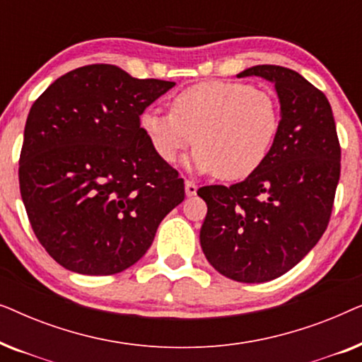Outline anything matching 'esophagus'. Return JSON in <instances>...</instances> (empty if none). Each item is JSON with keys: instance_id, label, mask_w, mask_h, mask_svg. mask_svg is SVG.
Wrapping results in <instances>:
<instances>
[{"instance_id": "obj_1", "label": "esophagus", "mask_w": 362, "mask_h": 362, "mask_svg": "<svg viewBox=\"0 0 362 362\" xmlns=\"http://www.w3.org/2000/svg\"><path fill=\"white\" fill-rule=\"evenodd\" d=\"M185 187H186V196H187V197L196 196V192H197V186L194 185V182L187 180V181L185 182Z\"/></svg>"}]
</instances>
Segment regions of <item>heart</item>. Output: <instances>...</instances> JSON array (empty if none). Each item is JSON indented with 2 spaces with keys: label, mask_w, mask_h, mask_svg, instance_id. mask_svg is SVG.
I'll list each match as a JSON object with an SVG mask.
<instances>
[{
  "label": "heart",
  "mask_w": 362,
  "mask_h": 362,
  "mask_svg": "<svg viewBox=\"0 0 362 362\" xmlns=\"http://www.w3.org/2000/svg\"><path fill=\"white\" fill-rule=\"evenodd\" d=\"M280 122V105L269 90L244 82L211 81L176 93L170 113L145 110L140 127L166 165H173L194 141L191 166L234 181L264 165Z\"/></svg>",
  "instance_id": "obj_1"
}]
</instances>
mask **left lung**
Masks as SVG:
<instances>
[{"label": "left lung", "mask_w": 362, "mask_h": 362, "mask_svg": "<svg viewBox=\"0 0 362 362\" xmlns=\"http://www.w3.org/2000/svg\"><path fill=\"white\" fill-rule=\"evenodd\" d=\"M274 82L281 122L259 170L235 185L199 187L207 214L206 259L227 279L262 284L284 275L328 227L341 175V146L328 98L298 72L255 66L239 77Z\"/></svg>", "instance_id": "obj_1"}]
</instances>
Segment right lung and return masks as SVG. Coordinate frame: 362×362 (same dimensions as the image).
I'll list each match as a JSON object with an SVG mask.
<instances>
[{"label": "right lung", "mask_w": 362, "mask_h": 362, "mask_svg": "<svg viewBox=\"0 0 362 362\" xmlns=\"http://www.w3.org/2000/svg\"><path fill=\"white\" fill-rule=\"evenodd\" d=\"M175 82L92 64L52 82L29 110L19 189L37 240L64 269L113 275L136 264L185 181L153 151L140 115Z\"/></svg>", "instance_id": "right-lung-1"}]
</instances>
